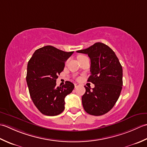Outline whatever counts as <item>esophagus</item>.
<instances>
[{"label":"esophagus","mask_w":147,"mask_h":147,"mask_svg":"<svg viewBox=\"0 0 147 147\" xmlns=\"http://www.w3.org/2000/svg\"><path fill=\"white\" fill-rule=\"evenodd\" d=\"M80 86V84H77V83H76V84H75V88H77V87H79Z\"/></svg>","instance_id":"obj_1"}]
</instances>
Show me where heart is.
Listing matches in <instances>:
<instances>
[{"mask_svg":"<svg viewBox=\"0 0 147 147\" xmlns=\"http://www.w3.org/2000/svg\"><path fill=\"white\" fill-rule=\"evenodd\" d=\"M82 56H79V57H78V58H80V57H82Z\"/></svg>","mask_w":147,"mask_h":147,"instance_id":"1","label":"heart"}]
</instances>
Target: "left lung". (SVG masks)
Wrapping results in <instances>:
<instances>
[{"instance_id":"left-lung-1","label":"left lung","mask_w":147,"mask_h":147,"mask_svg":"<svg viewBox=\"0 0 147 147\" xmlns=\"http://www.w3.org/2000/svg\"><path fill=\"white\" fill-rule=\"evenodd\" d=\"M77 52L86 54L90 58L91 75L88 81L94 84L92 90L84 86V109L92 115L105 114L118 100L123 85L122 67L119 59L110 47L101 42Z\"/></svg>"}]
</instances>
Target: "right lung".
I'll return each mask as SVG.
<instances>
[{
  "instance_id": "add662e5",
  "label": "right lung",
  "mask_w": 147,
  "mask_h": 147,
  "mask_svg": "<svg viewBox=\"0 0 147 147\" xmlns=\"http://www.w3.org/2000/svg\"><path fill=\"white\" fill-rule=\"evenodd\" d=\"M73 53L46 46L36 50L30 59L26 77L30 95L44 115H57L65 109V98L73 91L74 84L67 81L57 87L56 82Z\"/></svg>"
}]
</instances>
